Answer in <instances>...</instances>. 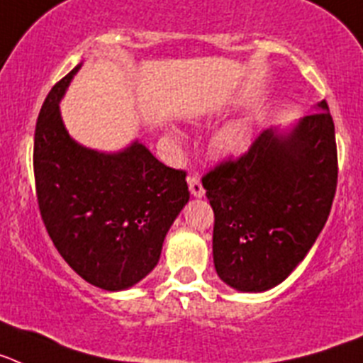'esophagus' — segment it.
<instances>
[{
  "label": "esophagus",
  "instance_id": "obj_1",
  "mask_svg": "<svg viewBox=\"0 0 363 363\" xmlns=\"http://www.w3.org/2000/svg\"><path fill=\"white\" fill-rule=\"evenodd\" d=\"M188 186H190V191L194 197H203L204 195V188L201 184L199 177H195V175H188Z\"/></svg>",
  "mask_w": 363,
  "mask_h": 363
}]
</instances>
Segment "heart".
<instances>
[{"mask_svg": "<svg viewBox=\"0 0 363 363\" xmlns=\"http://www.w3.org/2000/svg\"><path fill=\"white\" fill-rule=\"evenodd\" d=\"M248 140L247 125L238 122V124H230L216 137L217 151L225 153V155H235L239 151L245 150Z\"/></svg>", "mask_w": 363, "mask_h": 363, "instance_id": "b5f03b06", "label": "heart"}]
</instances>
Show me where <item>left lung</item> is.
Here are the masks:
<instances>
[{
  "label": "left lung",
  "mask_w": 363,
  "mask_h": 363,
  "mask_svg": "<svg viewBox=\"0 0 363 363\" xmlns=\"http://www.w3.org/2000/svg\"><path fill=\"white\" fill-rule=\"evenodd\" d=\"M292 133L264 129L248 151L203 175L213 210V263L226 285H279L325 226L338 184L334 122L325 100Z\"/></svg>",
  "instance_id": "left-lung-1"
}]
</instances>
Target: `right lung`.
<instances>
[{
  "label": "right lung",
  "mask_w": 363,
  "mask_h": 363,
  "mask_svg": "<svg viewBox=\"0 0 363 363\" xmlns=\"http://www.w3.org/2000/svg\"><path fill=\"white\" fill-rule=\"evenodd\" d=\"M78 69L56 82L38 115V208L56 250L78 276L104 291H122L155 269L190 191L184 169L162 164L143 144L104 155L69 137L58 102Z\"/></svg>",
  "instance_id": "right-lung-1"
}]
</instances>
